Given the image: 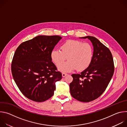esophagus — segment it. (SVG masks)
Listing matches in <instances>:
<instances>
[{"label": "esophagus", "mask_w": 127, "mask_h": 127, "mask_svg": "<svg viewBox=\"0 0 127 127\" xmlns=\"http://www.w3.org/2000/svg\"><path fill=\"white\" fill-rule=\"evenodd\" d=\"M67 75V74L66 73H62V77H65Z\"/></svg>", "instance_id": "esophagus-1"}]
</instances>
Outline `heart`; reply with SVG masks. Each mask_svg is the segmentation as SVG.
Segmentation results:
<instances>
[{"instance_id": "1", "label": "heart", "mask_w": 127, "mask_h": 127, "mask_svg": "<svg viewBox=\"0 0 127 127\" xmlns=\"http://www.w3.org/2000/svg\"><path fill=\"white\" fill-rule=\"evenodd\" d=\"M60 49L52 50L50 56L52 61L57 66L61 65L58 70L61 72H71L76 69L83 71L87 69L92 62L94 49L90 44L70 40L64 42ZM67 58L68 61L62 64Z\"/></svg>"}]
</instances>
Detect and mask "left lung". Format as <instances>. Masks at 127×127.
I'll use <instances>...</instances> for the list:
<instances>
[{
  "label": "left lung",
  "instance_id": "1",
  "mask_svg": "<svg viewBox=\"0 0 127 127\" xmlns=\"http://www.w3.org/2000/svg\"><path fill=\"white\" fill-rule=\"evenodd\" d=\"M94 47V56L89 66L80 74L72 75L73 79L70 83L72 96L81 102H89L100 96L110 83L114 72L112 54L97 39L88 35Z\"/></svg>",
  "mask_w": 127,
  "mask_h": 127
}]
</instances>
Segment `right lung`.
Segmentation results:
<instances>
[{"mask_svg": "<svg viewBox=\"0 0 127 127\" xmlns=\"http://www.w3.org/2000/svg\"><path fill=\"white\" fill-rule=\"evenodd\" d=\"M62 39L59 35H38L16 49L11 63L13 79L29 99L43 102L51 98L62 74L51 59V53Z\"/></svg>", "mask_w": 127, "mask_h": 127, "instance_id": "1", "label": "right lung"}]
</instances>
